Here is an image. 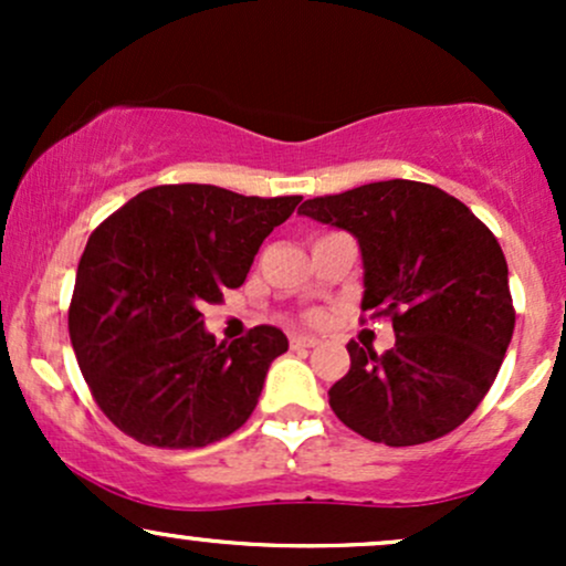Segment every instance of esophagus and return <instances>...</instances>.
<instances>
[{
	"instance_id": "1",
	"label": "esophagus",
	"mask_w": 566,
	"mask_h": 566,
	"mask_svg": "<svg viewBox=\"0 0 566 566\" xmlns=\"http://www.w3.org/2000/svg\"><path fill=\"white\" fill-rule=\"evenodd\" d=\"M316 337H311V335H292L290 337V346L292 348H314L316 346Z\"/></svg>"
}]
</instances>
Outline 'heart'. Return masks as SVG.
Segmentation results:
<instances>
[{
  "label": "heart",
  "mask_w": 566,
  "mask_h": 566,
  "mask_svg": "<svg viewBox=\"0 0 566 566\" xmlns=\"http://www.w3.org/2000/svg\"><path fill=\"white\" fill-rule=\"evenodd\" d=\"M308 319H319V314H308Z\"/></svg>",
  "instance_id": "1"
}]
</instances>
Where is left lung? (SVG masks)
I'll return each mask as SVG.
<instances>
[{"label": "left lung", "instance_id": "1", "mask_svg": "<svg viewBox=\"0 0 566 566\" xmlns=\"http://www.w3.org/2000/svg\"><path fill=\"white\" fill-rule=\"evenodd\" d=\"M297 212L354 233L361 311L388 316L396 333L386 354L348 343L350 369L329 388L333 412L388 447L454 431L495 382L516 322L495 233L463 201L418 180L316 197Z\"/></svg>", "mask_w": 566, "mask_h": 566}]
</instances>
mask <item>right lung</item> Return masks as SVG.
<instances>
[{
  "instance_id": "obj_1",
  "label": "right lung",
  "mask_w": 566,
  "mask_h": 566,
  "mask_svg": "<svg viewBox=\"0 0 566 566\" xmlns=\"http://www.w3.org/2000/svg\"><path fill=\"white\" fill-rule=\"evenodd\" d=\"M301 199L154 186L90 233L69 335L93 399L119 431L197 450L247 423L287 335L261 324L226 346L199 308L244 284L263 239Z\"/></svg>"
}]
</instances>
